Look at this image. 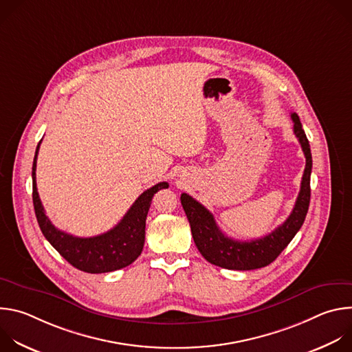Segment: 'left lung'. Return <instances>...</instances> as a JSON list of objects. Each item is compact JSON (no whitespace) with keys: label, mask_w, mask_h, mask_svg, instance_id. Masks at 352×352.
Masks as SVG:
<instances>
[{"label":"left lung","mask_w":352,"mask_h":352,"mask_svg":"<svg viewBox=\"0 0 352 352\" xmlns=\"http://www.w3.org/2000/svg\"><path fill=\"white\" fill-rule=\"evenodd\" d=\"M291 118L294 122V133L302 147L307 166L291 214L269 235L252 241L232 239L219 228L213 214L204 205H200L188 193L181 195V205L190 224L195 245L202 256L212 265L228 270H254L265 267L276 261L299 228L302 227L311 200L312 155L299 117L295 113H291Z\"/></svg>","instance_id":"8db88e82"}]
</instances>
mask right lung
<instances>
[{"label": "right lung", "mask_w": 352, "mask_h": 352, "mask_svg": "<svg viewBox=\"0 0 352 352\" xmlns=\"http://www.w3.org/2000/svg\"><path fill=\"white\" fill-rule=\"evenodd\" d=\"M38 142L32 167L33 179V206L38 227L45 239L54 246L57 252L74 267L86 273H109L120 270L135 262L142 254L144 245V227L147 212L155 193L168 188L167 182H159L144 190L110 231L96 236L80 238L67 234L53 226L45 216L36 186V162L40 148Z\"/></svg>", "instance_id": "1"}]
</instances>
